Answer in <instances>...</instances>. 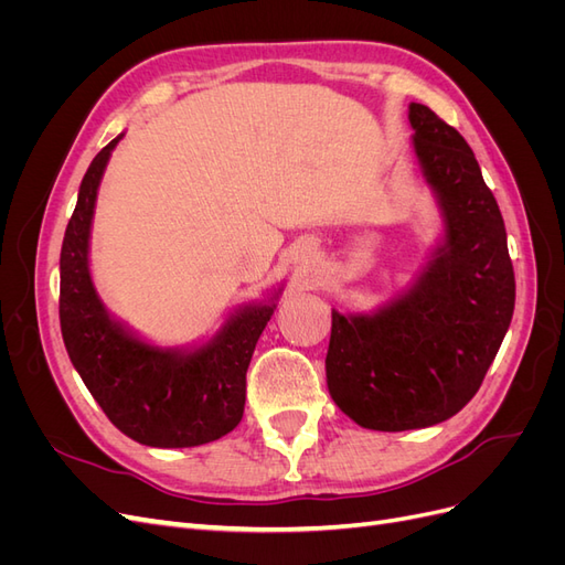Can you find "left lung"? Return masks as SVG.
<instances>
[{
	"mask_svg": "<svg viewBox=\"0 0 565 565\" xmlns=\"http://www.w3.org/2000/svg\"><path fill=\"white\" fill-rule=\"evenodd\" d=\"M409 125L446 218V243L386 309L332 311L324 358L332 401L374 431L424 429L457 415L481 388L516 301L504 218L473 150L422 104H409Z\"/></svg>",
	"mask_w": 565,
	"mask_h": 565,
	"instance_id": "obj_1",
	"label": "left lung"
}]
</instances>
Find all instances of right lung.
Masks as SVG:
<instances>
[{"label":"right lung","instance_id":"obj_1","mask_svg":"<svg viewBox=\"0 0 565 565\" xmlns=\"http://www.w3.org/2000/svg\"><path fill=\"white\" fill-rule=\"evenodd\" d=\"M113 139L82 179L61 247V332L67 355L106 417L150 448H193L233 431L245 413L247 367L276 303L233 316L210 344L160 351L108 318L89 276V231Z\"/></svg>","mask_w":565,"mask_h":565}]
</instances>
